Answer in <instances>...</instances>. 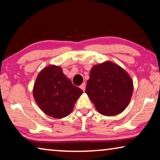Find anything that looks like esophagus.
<instances>
[{"instance_id":"obj_1","label":"esophagus","mask_w":160,"mask_h":160,"mask_svg":"<svg viewBox=\"0 0 160 160\" xmlns=\"http://www.w3.org/2000/svg\"><path fill=\"white\" fill-rule=\"evenodd\" d=\"M85 85H86L85 82H83L82 84L80 86V88L81 89H82L83 91H85Z\"/></svg>"}]
</instances>
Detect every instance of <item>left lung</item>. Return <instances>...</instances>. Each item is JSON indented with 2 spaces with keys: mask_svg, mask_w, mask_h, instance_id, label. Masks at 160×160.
I'll return each instance as SVG.
<instances>
[{
  "mask_svg": "<svg viewBox=\"0 0 160 160\" xmlns=\"http://www.w3.org/2000/svg\"><path fill=\"white\" fill-rule=\"evenodd\" d=\"M132 92L130 75L119 65L109 61L92 68L85 90L96 110L107 116L122 112L130 102Z\"/></svg>",
  "mask_w": 160,
  "mask_h": 160,
  "instance_id": "left-lung-1",
  "label": "left lung"
}]
</instances>
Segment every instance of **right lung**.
I'll return each mask as SVG.
<instances>
[{
    "label": "right lung",
    "mask_w": 160,
    "mask_h": 160,
    "mask_svg": "<svg viewBox=\"0 0 160 160\" xmlns=\"http://www.w3.org/2000/svg\"><path fill=\"white\" fill-rule=\"evenodd\" d=\"M82 92L55 65H50L39 73L33 88L35 100L40 108L54 118L69 115Z\"/></svg>",
    "instance_id": "1"
}]
</instances>
